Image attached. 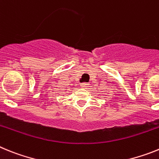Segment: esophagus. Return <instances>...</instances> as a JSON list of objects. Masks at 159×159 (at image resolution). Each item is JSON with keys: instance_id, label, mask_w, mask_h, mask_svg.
<instances>
[{"instance_id": "34e87169", "label": "esophagus", "mask_w": 159, "mask_h": 159, "mask_svg": "<svg viewBox=\"0 0 159 159\" xmlns=\"http://www.w3.org/2000/svg\"><path fill=\"white\" fill-rule=\"evenodd\" d=\"M80 86L81 88H84V89H87V88L89 87V84H88V83H84V84H80Z\"/></svg>"}]
</instances>
